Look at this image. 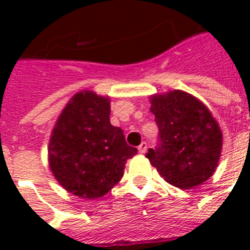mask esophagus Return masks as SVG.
<instances>
[{"label": "esophagus", "mask_w": 250, "mask_h": 250, "mask_svg": "<svg viewBox=\"0 0 250 250\" xmlns=\"http://www.w3.org/2000/svg\"><path fill=\"white\" fill-rule=\"evenodd\" d=\"M146 148H148V145H146V143H145V141H143V143H141L140 145H139V152L141 153V154H144L145 152H146Z\"/></svg>", "instance_id": "obj_1"}]
</instances>
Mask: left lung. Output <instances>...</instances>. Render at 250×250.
I'll list each match as a JSON object with an SVG mask.
<instances>
[{
    "instance_id": "left-lung-1",
    "label": "left lung",
    "mask_w": 250,
    "mask_h": 250,
    "mask_svg": "<svg viewBox=\"0 0 250 250\" xmlns=\"http://www.w3.org/2000/svg\"><path fill=\"white\" fill-rule=\"evenodd\" d=\"M150 111L160 128V145L146 158L168 184L190 189L213 176L223 135L210 110L184 90L150 96Z\"/></svg>"
}]
</instances>
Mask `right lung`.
Segmentation results:
<instances>
[{
	"label": "right lung",
	"mask_w": 250,
	"mask_h": 250,
	"mask_svg": "<svg viewBox=\"0 0 250 250\" xmlns=\"http://www.w3.org/2000/svg\"><path fill=\"white\" fill-rule=\"evenodd\" d=\"M137 153L123 131L110 123V98L80 90L64 106L48 146L49 167L78 197H102L119 183L127 160Z\"/></svg>",
	"instance_id": "1"
}]
</instances>
